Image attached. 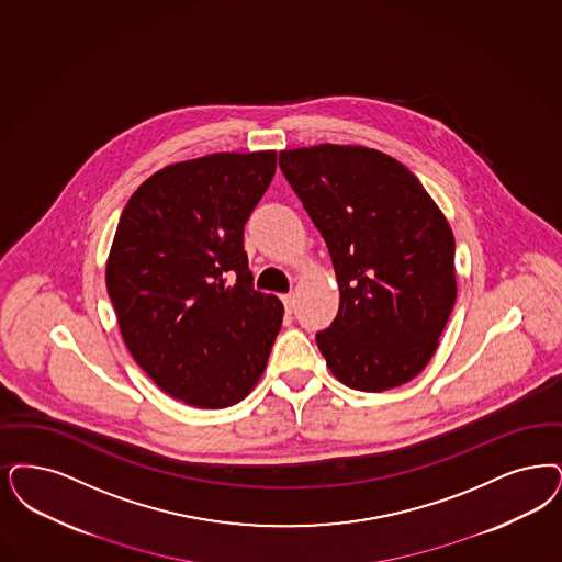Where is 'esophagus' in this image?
Segmentation results:
<instances>
[{
	"label": "esophagus",
	"instance_id": "obj_1",
	"mask_svg": "<svg viewBox=\"0 0 562 562\" xmlns=\"http://www.w3.org/2000/svg\"><path fill=\"white\" fill-rule=\"evenodd\" d=\"M282 303H284V307H286V312H289V314L294 312V305H296L294 294H282Z\"/></svg>",
	"mask_w": 562,
	"mask_h": 562
}]
</instances>
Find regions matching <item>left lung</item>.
Segmentation results:
<instances>
[{
	"instance_id": "left-lung-1",
	"label": "left lung",
	"mask_w": 562,
	"mask_h": 562,
	"mask_svg": "<svg viewBox=\"0 0 562 562\" xmlns=\"http://www.w3.org/2000/svg\"><path fill=\"white\" fill-rule=\"evenodd\" d=\"M280 169L337 273V317L315 335L326 366L366 393L412 381L435 356L456 303L446 215L407 167L374 148H292L280 153Z\"/></svg>"
}]
</instances>
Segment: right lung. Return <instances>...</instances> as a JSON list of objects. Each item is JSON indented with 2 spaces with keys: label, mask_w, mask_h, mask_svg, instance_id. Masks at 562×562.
Here are the masks:
<instances>
[{
  "label": "right lung",
  "mask_w": 562,
  "mask_h": 562,
  "mask_svg": "<svg viewBox=\"0 0 562 562\" xmlns=\"http://www.w3.org/2000/svg\"><path fill=\"white\" fill-rule=\"evenodd\" d=\"M273 173L276 150L181 160L121 213L106 259L119 330L139 368L183 404H238L268 366L284 307L252 289L243 236Z\"/></svg>",
  "instance_id": "right-lung-1"
}]
</instances>
